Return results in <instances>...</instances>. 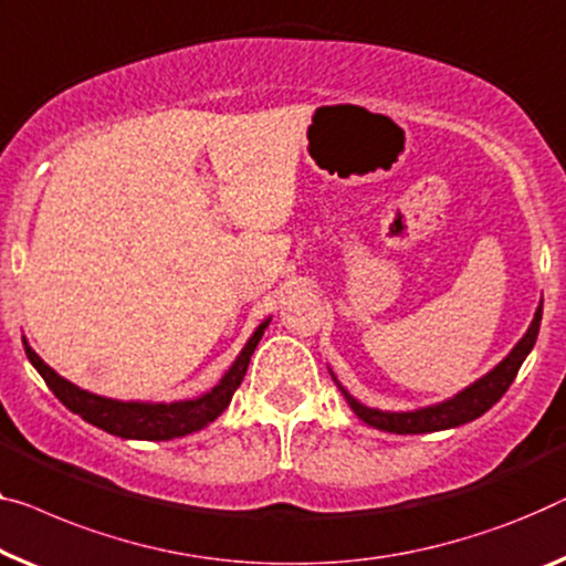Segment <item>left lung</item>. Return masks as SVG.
Instances as JSON below:
<instances>
[{"label": "left lung", "mask_w": 566, "mask_h": 566, "mask_svg": "<svg viewBox=\"0 0 566 566\" xmlns=\"http://www.w3.org/2000/svg\"><path fill=\"white\" fill-rule=\"evenodd\" d=\"M542 310H544V300L538 302L536 315H534V319H531L526 335L521 337L516 345H513V350L501 360L499 366H495L493 370H488L483 378H478V381L470 384L468 389L454 394L452 399L432 403V407H421L415 411L370 409V407H366V403H360L358 399H353V396L343 389L333 370H331V376L337 384V389H340V394L345 396V401H348V407L356 411V417L364 419L368 427L381 429V432L424 434V432H440V429L468 424V421L483 417L485 411L491 409L495 401H501V396L509 391V386L513 384V378H516L521 364H524L531 348H534L538 325H542Z\"/></svg>", "instance_id": "8db88e82"}]
</instances>
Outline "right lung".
<instances>
[{"label":"right lung","mask_w":566,"mask_h":566,"mask_svg":"<svg viewBox=\"0 0 566 566\" xmlns=\"http://www.w3.org/2000/svg\"><path fill=\"white\" fill-rule=\"evenodd\" d=\"M272 323V317H266L261 323L254 335L249 337L239 358L233 360V366L226 370L221 381H218L213 389L206 391L196 399L185 401H172V403H151V401H119V399H106V396L83 391L78 386L65 381L63 376H57L53 368H50L45 360H42L35 350L30 348V343L24 340V353H28L30 364L38 368V374L45 378L57 399H61L73 415L86 419L88 424L104 429L108 434L122 437V440H149V442H163V440H175V437H185L190 432H198V429L208 427L210 421L223 415V409L231 403L233 391L239 389L243 376H247L249 360L254 356L256 345L264 335L266 325Z\"/></svg>","instance_id":"1"}]
</instances>
